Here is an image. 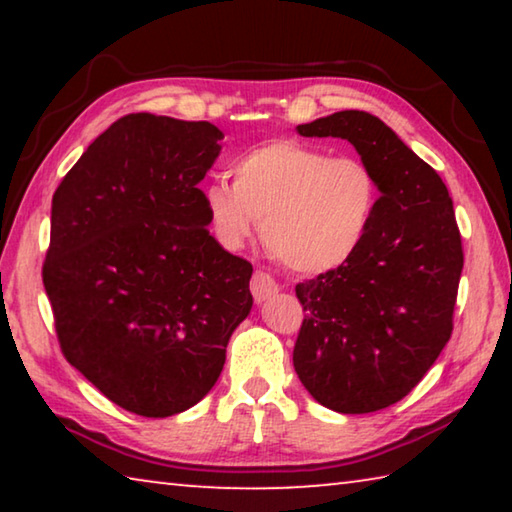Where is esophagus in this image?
Wrapping results in <instances>:
<instances>
[{"label":"esophagus","instance_id":"1","mask_svg":"<svg viewBox=\"0 0 512 512\" xmlns=\"http://www.w3.org/2000/svg\"><path fill=\"white\" fill-rule=\"evenodd\" d=\"M277 289H280V287H277V282L264 271H255L253 280H250V291H253V298L257 302H264L271 296H275Z\"/></svg>","mask_w":512,"mask_h":512}]
</instances>
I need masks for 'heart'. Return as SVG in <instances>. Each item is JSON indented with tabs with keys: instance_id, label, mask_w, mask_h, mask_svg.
Segmentation results:
<instances>
[{
	"instance_id": "heart-1",
	"label": "heart",
	"mask_w": 512,
	"mask_h": 512,
	"mask_svg": "<svg viewBox=\"0 0 512 512\" xmlns=\"http://www.w3.org/2000/svg\"><path fill=\"white\" fill-rule=\"evenodd\" d=\"M232 176L203 187L214 237L237 250L262 222L266 248L298 273H325L357 253L379 205V185L359 158L273 140L239 155Z\"/></svg>"
}]
</instances>
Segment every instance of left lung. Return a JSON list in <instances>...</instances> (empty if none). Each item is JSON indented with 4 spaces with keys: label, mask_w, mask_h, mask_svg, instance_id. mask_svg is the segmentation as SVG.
Here are the masks:
<instances>
[{
    "label": "left lung",
    "mask_w": 512,
    "mask_h": 512,
    "mask_svg": "<svg viewBox=\"0 0 512 512\" xmlns=\"http://www.w3.org/2000/svg\"><path fill=\"white\" fill-rule=\"evenodd\" d=\"M341 137L375 173L379 205L348 262L300 282L293 366L318 404L372 413L409 395L452 336L463 246L443 178L379 117L341 110L298 126Z\"/></svg>",
    "instance_id": "1"
}]
</instances>
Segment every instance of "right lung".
Listing matches in <instances>:
<instances>
[{
    "mask_svg": "<svg viewBox=\"0 0 512 512\" xmlns=\"http://www.w3.org/2000/svg\"><path fill=\"white\" fill-rule=\"evenodd\" d=\"M210 121L135 112L101 133L51 201L42 282L65 359L121 409L183 413L212 391L250 314L253 266L207 230Z\"/></svg>",
    "mask_w": 512,
    "mask_h": 512,
    "instance_id": "add662e5",
    "label": "right lung"
}]
</instances>
